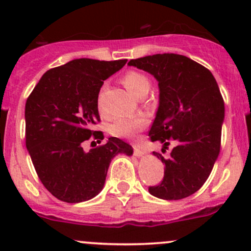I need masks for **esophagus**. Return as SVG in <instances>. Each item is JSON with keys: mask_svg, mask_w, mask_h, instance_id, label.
Returning <instances> with one entry per match:
<instances>
[{"mask_svg": "<svg viewBox=\"0 0 251 251\" xmlns=\"http://www.w3.org/2000/svg\"><path fill=\"white\" fill-rule=\"evenodd\" d=\"M133 154L135 155V157L142 158L144 155V151L139 148V146H133Z\"/></svg>", "mask_w": 251, "mask_h": 251, "instance_id": "esophagus-1", "label": "esophagus"}]
</instances>
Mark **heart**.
Returning <instances> with one entry per match:
<instances>
[{
  "label": "heart",
  "instance_id": "b5f03b06",
  "mask_svg": "<svg viewBox=\"0 0 251 251\" xmlns=\"http://www.w3.org/2000/svg\"><path fill=\"white\" fill-rule=\"evenodd\" d=\"M122 83L131 92L135 98L142 99L149 93L150 83L149 77L145 74L139 73L135 71H129L125 73L122 77ZM148 120L144 117L133 118H120L111 125V133L119 138H131L135 137V134L146 126Z\"/></svg>",
  "mask_w": 251,
  "mask_h": 251
}]
</instances>
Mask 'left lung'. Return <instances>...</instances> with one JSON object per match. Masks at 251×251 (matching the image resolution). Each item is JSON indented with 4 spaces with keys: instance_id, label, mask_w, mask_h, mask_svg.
Returning <instances> with one entry per match:
<instances>
[{
    "instance_id": "left-lung-1",
    "label": "left lung",
    "mask_w": 251,
    "mask_h": 251,
    "mask_svg": "<svg viewBox=\"0 0 251 251\" xmlns=\"http://www.w3.org/2000/svg\"><path fill=\"white\" fill-rule=\"evenodd\" d=\"M128 66L155 77L159 106L149 135L163 144L175 140L169 158L153 155L165 165L164 178L149 192L160 200H181L205 183L221 149L224 101L208 68L179 54H155L131 60Z\"/></svg>"
}]
</instances>
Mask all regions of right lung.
<instances>
[{
  "label": "right lung",
  "mask_w": 251,
  "mask_h": 251,
  "mask_svg": "<svg viewBox=\"0 0 251 251\" xmlns=\"http://www.w3.org/2000/svg\"><path fill=\"white\" fill-rule=\"evenodd\" d=\"M127 60L100 61L75 59L43 74L25 102V146L37 176L54 197L80 203L96 197L105 185L111 160L117 154L132 155L129 144L116 137L103 145L83 151L100 122L98 97L107 77Z\"/></svg>",
  "instance_id": "obj_1"
}]
</instances>
